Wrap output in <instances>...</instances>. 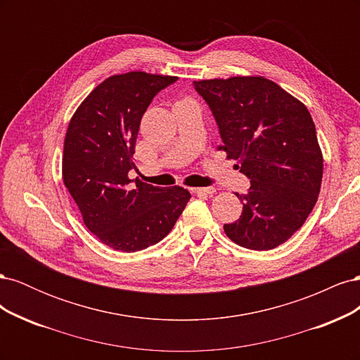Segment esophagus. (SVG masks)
<instances>
[{
  "instance_id": "esophagus-1",
  "label": "esophagus",
  "mask_w": 360,
  "mask_h": 360,
  "mask_svg": "<svg viewBox=\"0 0 360 360\" xmlns=\"http://www.w3.org/2000/svg\"><path fill=\"white\" fill-rule=\"evenodd\" d=\"M193 193H204V195H213L216 192L214 188H192Z\"/></svg>"
}]
</instances>
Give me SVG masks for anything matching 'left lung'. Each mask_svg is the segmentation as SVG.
Listing matches in <instances>:
<instances>
[{
    "mask_svg": "<svg viewBox=\"0 0 360 360\" xmlns=\"http://www.w3.org/2000/svg\"><path fill=\"white\" fill-rule=\"evenodd\" d=\"M216 118L228 159L250 180L242 216L224 231L238 246L274 249L296 233L317 202L323 153L312 117L264 76L195 81Z\"/></svg>",
    "mask_w": 360,
    "mask_h": 360,
    "instance_id": "obj_1",
    "label": "left lung"
}]
</instances>
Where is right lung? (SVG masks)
<instances>
[{
	"instance_id": "1",
	"label": "right lung",
	"mask_w": 360,
	"mask_h": 360,
	"mask_svg": "<svg viewBox=\"0 0 360 360\" xmlns=\"http://www.w3.org/2000/svg\"><path fill=\"white\" fill-rule=\"evenodd\" d=\"M177 76L127 72L112 75L85 97L64 138L63 181L85 226L122 252L160 242L191 200L180 186L158 188L129 179L135 168L141 118L153 97Z\"/></svg>"
}]
</instances>
